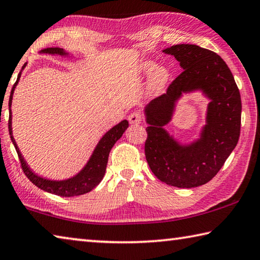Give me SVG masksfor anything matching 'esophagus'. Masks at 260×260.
I'll return each instance as SVG.
<instances>
[{
    "instance_id": "obj_1",
    "label": "esophagus",
    "mask_w": 260,
    "mask_h": 260,
    "mask_svg": "<svg viewBox=\"0 0 260 260\" xmlns=\"http://www.w3.org/2000/svg\"><path fill=\"white\" fill-rule=\"evenodd\" d=\"M129 122L131 124H140L143 122V115L139 112H134L129 115Z\"/></svg>"
}]
</instances>
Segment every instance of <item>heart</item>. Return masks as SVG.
Segmentation results:
<instances>
[{
    "instance_id": "obj_1",
    "label": "heart",
    "mask_w": 260,
    "mask_h": 260,
    "mask_svg": "<svg viewBox=\"0 0 260 260\" xmlns=\"http://www.w3.org/2000/svg\"><path fill=\"white\" fill-rule=\"evenodd\" d=\"M153 68H154V63L149 61L144 62L142 65V71L145 73L151 72ZM168 80H169V72H168L167 68L163 66L156 67L152 73L151 88L155 91H160L161 89L165 88Z\"/></svg>"
}]
</instances>
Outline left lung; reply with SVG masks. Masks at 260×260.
Instances as JSON below:
<instances>
[{"instance_id": "8db88e82", "label": "left lung", "mask_w": 260, "mask_h": 260, "mask_svg": "<svg viewBox=\"0 0 260 260\" xmlns=\"http://www.w3.org/2000/svg\"><path fill=\"white\" fill-rule=\"evenodd\" d=\"M179 61L183 72L167 92L145 108L147 139L145 155L154 175L167 185L192 188L207 184L224 166L239 142L241 95L234 76L220 56L195 44H177L163 50ZM201 89L211 99L207 124L200 139L180 145L162 126L171 119L183 92Z\"/></svg>"}]
</instances>
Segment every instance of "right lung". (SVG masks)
Here are the masks:
<instances>
[{"mask_svg": "<svg viewBox=\"0 0 260 260\" xmlns=\"http://www.w3.org/2000/svg\"><path fill=\"white\" fill-rule=\"evenodd\" d=\"M44 53H52V54H61V56H66L67 52L63 51L60 48H48L42 50ZM26 66V63L22 68ZM20 74L18 75L16 83L13 84L10 93V98H9V134H10V138L12 140L13 145L19 157L21 169L24 171L27 178H28L31 183L35 186H38L39 188L45 190V192L59 195V197H77V195H82L92 190L95 186H97L105 176V171H106L107 162H108V155L111 152L112 147L114 146L118 139L122 137V135L126 130V127L129 126V122L126 120L121 121L118 124L113 126L111 130L107 131L104 135V137L99 140L97 147L94 148V151L91 155L90 160L86 163V166L82 169L76 176L72 177L70 179L66 180H49L44 179L42 177H39L31 171L28 166L26 165V161L22 157L21 153L18 148L17 144L13 139L12 136V127H11V103H12V95L13 91H15L16 85L18 81L20 79Z\"/></svg>", "mask_w": 260, "mask_h": 260, "instance_id": "add662e5", "label": "right lung"}]
</instances>
